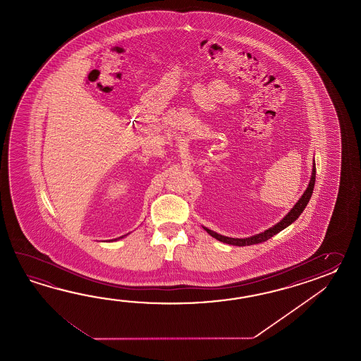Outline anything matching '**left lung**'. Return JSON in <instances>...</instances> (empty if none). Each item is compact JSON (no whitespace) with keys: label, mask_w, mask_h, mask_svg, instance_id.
I'll return each mask as SVG.
<instances>
[{"label":"left lung","mask_w":361,"mask_h":361,"mask_svg":"<svg viewBox=\"0 0 361 361\" xmlns=\"http://www.w3.org/2000/svg\"><path fill=\"white\" fill-rule=\"evenodd\" d=\"M314 179H316V165H314V164H312V173H311L310 183L307 185L306 191L303 192V195H302L300 199L295 202V205L290 209V212L285 215L284 218H283L280 222L276 223L275 226H272L269 230L263 231L261 233H257V235H254V236L245 238H228V236H223L221 233H216L214 231L209 230L207 227H204V230L207 231L210 236H213V238H216V240L222 241L224 244H228V245H254V244H259V243H263V241H267V240L272 238L274 235H276L280 231L284 230L288 226H290L294 221L298 219V216L302 214V212L305 210V207H307L308 201H310L311 196H312Z\"/></svg>","instance_id":"obj_1"}]
</instances>
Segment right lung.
Wrapping results in <instances>:
<instances>
[{
    "mask_svg": "<svg viewBox=\"0 0 361 361\" xmlns=\"http://www.w3.org/2000/svg\"><path fill=\"white\" fill-rule=\"evenodd\" d=\"M128 235H129V233H126V235H123V236H121V238H114V240H109V241H117V240H120V238H125V236H128Z\"/></svg>",
    "mask_w": 361,
    "mask_h": 361,
    "instance_id": "right-lung-1",
    "label": "right lung"
}]
</instances>
